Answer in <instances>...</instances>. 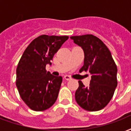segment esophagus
<instances>
[{
  "instance_id": "1",
  "label": "esophagus",
  "mask_w": 131,
  "mask_h": 131,
  "mask_svg": "<svg viewBox=\"0 0 131 131\" xmlns=\"http://www.w3.org/2000/svg\"><path fill=\"white\" fill-rule=\"evenodd\" d=\"M64 79L65 80H71V78L69 76V75H64Z\"/></svg>"
}]
</instances>
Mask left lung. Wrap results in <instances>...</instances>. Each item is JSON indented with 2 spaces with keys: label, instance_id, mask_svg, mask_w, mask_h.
<instances>
[{
  "label": "left lung",
  "instance_id": "left-lung-1",
  "mask_svg": "<svg viewBox=\"0 0 131 131\" xmlns=\"http://www.w3.org/2000/svg\"><path fill=\"white\" fill-rule=\"evenodd\" d=\"M84 53V65L80 72L89 71L91 80L86 87L78 81L75 93L78 105L88 111H97L107 105L117 85V69L111 53L100 39L91 34L71 36Z\"/></svg>",
  "mask_w": 131,
  "mask_h": 131
}]
</instances>
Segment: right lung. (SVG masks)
<instances>
[{
    "label": "right lung",
    "mask_w": 131,
    "mask_h": 131,
    "mask_svg": "<svg viewBox=\"0 0 131 131\" xmlns=\"http://www.w3.org/2000/svg\"><path fill=\"white\" fill-rule=\"evenodd\" d=\"M69 37L41 35L25 50L16 69V86L31 110L42 111L56 102L62 82L61 76L47 72L46 65Z\"/></svg>",
    "instance_id": "add662e5"
}]
</instances>
